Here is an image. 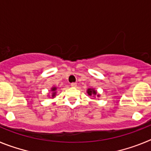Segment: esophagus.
Segmentation results:
<instances>
[{
    "instance_id": "obj_1",
    "label": "esophagus",
    "mask_w": 151,
    "mask_h": 151,
    "mask_svg": "<svg viewBox=\"0 0 151 151\" xmlns=\"http://www.w3.org/2000/svg\"><path fill=\"white\" fill-rule=\"evenodd\" d=\"M71 86H72V87H73V88L76 87L77 83H76V82H73V83H71Z\"/></svg>"
}]
</instances>
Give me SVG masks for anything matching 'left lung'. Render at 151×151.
Masks as SVG:
<instances>
[{"mask_svg": "<svg viewBox=\"0 0 151 151\" xmlns=\"http://www.w3.org/2000/svg\"><path fill=\"white\" fill-rule=\"evenodd\" d=\"M88 95H95L96 94H97V92H96V91H94V89H91V88H89V89H88ZM98 96V95H97Z\"/></svg>", "mask_w": 151, "mask_h": 151, "instance_id": "8db88e82", "label": "left lung"}]
</instances>
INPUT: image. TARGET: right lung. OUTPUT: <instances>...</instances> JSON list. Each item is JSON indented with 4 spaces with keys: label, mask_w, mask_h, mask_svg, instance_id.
Masks as SVG:
<instances>
[{
    "label": "right lung",
    "mask_w": 151,
    "mask_h": 151,
    "mask_svg": "<svg viewBox=\"0 0 151 151\" xmlns=\"http://www.w3.org/2000/svg\"><path fill=\"white\" fill-rule=\"evenodd\" d=\"M56 88H52V91H56ZM55 94H56V92H53V95H52V97H54V96H55Z\"/></svg>",
    "instance_id": "right-lung-1"
}]
</instances>
